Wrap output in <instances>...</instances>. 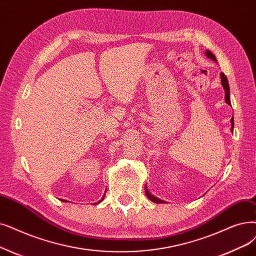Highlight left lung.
<instances>
[{"mask_svg":"<svg viewBox=\"0 0 256 256\" xmlns=\"http://www.w3.org/2000/svg\"><path fill=\"white\" fill-rule=\"evenodd\" d=\"M205 54L206 56L210 60H212L214 62H216V58L214 55V53L209 51V50H206L205 51ZM220 82H222V86H223L224 90H225V102L227 104L231 106V102H230V88H229V84H228V80H227V77L224 73H220ZM233 128H234V121H233V118H231V132H233ZM146 196L152 202L154 203H157V204H160V203H165V201H163V200L159 198H156L154 196H152L148 190V186H146Z\"/></svg>","mask_w":256,"mask_h":256,"instance_id":"obj_1","label":"left lung"}]
</instances>
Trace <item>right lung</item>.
Masks as SVG:
<instances>
[{"mask_svg": "<svg viewBox=\"0 0 256 256\" xmlns=\"http://www.w3.org/2000/svg\"><path fill=\"white\" fill-rule=\"evenodd\" d=\"M104 196H106V194H104V196H102V200H99V201H98L97 203H94V204L96 205V204H99V203H100V202H102V201H104ZM62 201H64V202H66V200H62Z\"/></svg>", "mask_w": 256, "mask_h": 256, "instance_id": "right-lung-1", "label": "right lung"}]
</instances>
